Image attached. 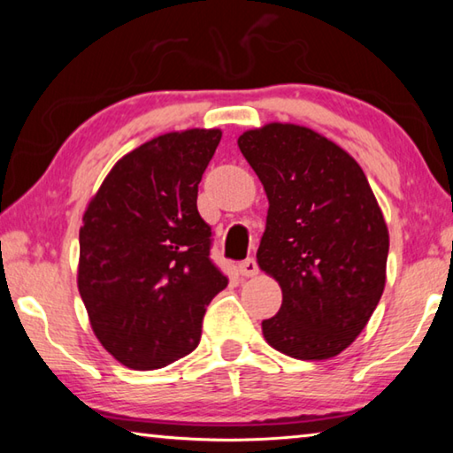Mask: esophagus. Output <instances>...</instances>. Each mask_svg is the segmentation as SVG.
<instances>
[{
	"mask_svg": "<svg viewBox=\"0 0 453 453\" xmlns=\"http://www.w3.org/2000/svg\"><path fill=\"white\" fill-rule=\"evenodd\" d=\"M257 264L256 259H245V262L240 264V273L243 275V278H256L257 275Z\"/></svg>",
	"mask_w": 453,
	"mask_h": 453,
	"instance_id": "obj_1",
	"label": "esophagus"
}]
</instances>
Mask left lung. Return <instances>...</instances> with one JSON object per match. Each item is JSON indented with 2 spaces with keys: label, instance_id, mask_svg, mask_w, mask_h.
Masks as SVG:
<instances>
[{
  "label": "left lung",
  "instance_id": "obj_1",
  "mask_svg": "<svg viewBox=\"0 0 453 453\" xmlns=\"http://www.w3.org/2000/svg\"><path fill=\"white\" fill-rule=\"evenodd\" d=\"M267 196L257 265L281 288L265 342L296 359L354 343L386 288L389 232L362 167L313 129L272 121L237 137Z\"/></svg>",
  "mask_w": 453,
  "mask_h": 453
}]
</instances>
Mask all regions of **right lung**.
Instances as JSON below:
<instances>
[{
	"mask_svg": "<svg viewBox=\"0 0 453 453\" xmlns=\"http://www.w3.org/2000/svg\"><path fill=\"white\" fill-rule=\"evenodd\" d=\"M219 140L218 127L153 137L118 159L83 211L80 296L99 343L129 370L194 351L205 308L227 286L197 211Z\"/></svg>",
	"mask_w": 453,
	"mask_h": 453,
	"instance_id": "obj_1",
	"label": "right lung"
}]
</instances>
